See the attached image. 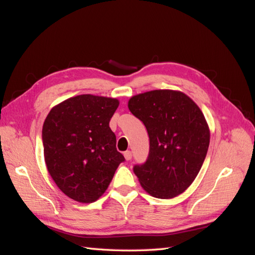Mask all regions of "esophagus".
<instances>
[{"label":"esophagus","mask_w":255,"mask_h":255,"mask_svg":"<svg viewBox=\"0 0 255 255\" xmlns=\"http://www.w3.org/2000/svg\"><path fill=\"white\" fill-rule=\"evenodd\" d=\"M124 156H125V159H126V161H129V160H131L132 153L130 152V151H126V152H124Z\"/></svg>","instance_id":"esophagus-1"}]
</instances>
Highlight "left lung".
<instances>
[{
  "mask_svg": "<svg viewBox=\"0 0 255 255\" xmlns=\"http://www.w3.org/2000/svg\"><path fill=\"white\" fill-rule=\"evenodd\" d=\"M128 108L149 134L150 151L133 167L140 185L151 196L171 199L196 178L207 154L210 130L198 105L176 90H153L131 96Z\"/></svg>",
  "mask_w": 255,
  "mask_h": 255,
  "instance_id": "1",
  "label": "left lung"
}]
</instances>
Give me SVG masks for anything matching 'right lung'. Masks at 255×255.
<instances>
[{
  "mask_svg": "<svg viewBox=\"0 0 255 255\" xmlns=\"http://www.w3.org/2000/svg\"><path fill=\"white\" fill-rule=\"evenodd\" d=\"M114 97L77 95L51 108L42 126L44 155L56 185L75 202H96L125 160L110 121Z\"/></svg>",
  "mask_w": 255,
  "mask_h": 255,
  "instance_id": "obj_1",
  "label": "right lung"
}]
</instances>
